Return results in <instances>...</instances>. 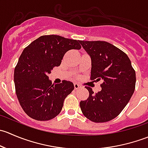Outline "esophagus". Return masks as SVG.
<instances>
[{
	"label": "esophagus",
	"instance_id": "1",
	"mask_svg": "<svg viewBox=\"0 0 148 148\" xmlns=\"http://www.w3.org/2000/svg\"><path fill=\"white\" fill-rule=\"evenodd\" d=\"M74 89H78L79 88L81 87V86H80L79 84H78L77 83H74Z\"/></svg>",
	"mask_w": 148,
	"mask_h": 148
}]
</instances>
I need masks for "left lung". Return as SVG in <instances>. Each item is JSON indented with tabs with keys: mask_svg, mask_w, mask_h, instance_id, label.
I'll return each instance as SVG.
<instances>
[{
	"mask_svg": "<svg viewBox=\"0 0 148 148\" xmlns=\"http://www.w3.org/2000/svg\"><path fill=\"white\" fill-rule=\"evenodd\" d=\"M91 58V79L103 82L102 90L80 102L84 115L95 122L115 118L127 104L135 91L136 75L129 57L122 51L106 41H79Z\"/></svg>",
	"mask_w": 148,
	"mask_h": 148,
	"instance_id": "left-lung-1",
	"label": "left lung"
}]
</instances>
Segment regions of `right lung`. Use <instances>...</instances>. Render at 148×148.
Wrapping results in <instances>:
<instances>
[{
  "instance_id": "obj_1",
  "label": "right lung",
  "mask_w": 148,
  "mask_h": 148,
  "mask_svg": "<svg viewBox=\"0 0 148 148\" xmlns=\"http://www.w3.org/2000/svg\"><path fill=\"white\" fill-rule=\"evenodd\" d=\"M80 49L79 41L47 35L23 51L14 70V83L19 103L30 117L46 121L60 113L65 98L74 90V84L64 80L52 84L48 75L61 64L66 52Z\"/></svg>"
}]
</instances>
